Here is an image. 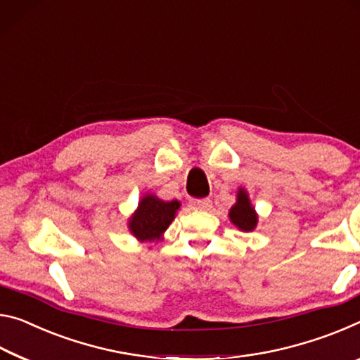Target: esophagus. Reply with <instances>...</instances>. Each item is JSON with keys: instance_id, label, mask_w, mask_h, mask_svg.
Instances as JSON below:
<instances>
[{"instance_id": "obj_1", "label": "esophagus", "mask_w": 360, "mask_h": 360, "mask_svg": "<svg viewBox=\"0 0 360 360\" xmlns=\"http://www.w3.org/2000/svg\"><path fill=\"white\" fill-rule=\"evenodd\" d=\"M193 205L198 210H210L212 201H210V199H196V201L193 202Z\"/></svg>"}]
</instances>
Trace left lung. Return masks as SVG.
Masks as SVG:
<instances>
[{
  "mask_svg": "<svg viewBox=\"0 0 360 360\" xmlns=\"http://www.w3.org/2000/svg\"><path fill=\"white\" fill-rule=\"evenodd\" d=\"M229 220H231L233 225L238 226L240 231H253L258 223V215L253 205L250 204L249 194L240 188L238 191V199H236V204L229 210Z\"/></svg>",
  "mask_w": 360,
  "mask_h": 360,
  "instance_id": "8db88e82",
  "label": "left lung"
}]
</instances>
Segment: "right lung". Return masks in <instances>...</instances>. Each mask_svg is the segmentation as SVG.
<instances>
[{"label": "right lung", "mask_w": 360, "mask_h": 360, "mask_svg": "<svg viewBox=\"0 0 360 360\" xmlns=\"http://www.w3.org/2000/svg\"><path fill=\"white\" fill-rule=\"evenodd\" d=\"M179 207V201H162L155 194H146L141 198L137 210L129 219V229L141 243L159 240L175 219Z\"/></svg>", "instance_id": "right-lung-1"}]
</instances>
